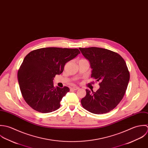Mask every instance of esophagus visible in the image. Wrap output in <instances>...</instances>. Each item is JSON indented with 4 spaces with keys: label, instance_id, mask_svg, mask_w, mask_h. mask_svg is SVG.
Instances as JSON below:
<instances>
[{
    "label": "esophagus",
    "instance_id": "obj_1",
    "mask_svg": "<svg viewBox=\"0 0 148 148\" xmlns=\"http://www.w3.org/2000/svg\"><path fill=\"white\" fill-rule=\"evenodd\" d=\"M79 89L78 87H73V88H71V90H77Z\"/></svg>",
    "mask_w": 148,
    "mask_h": 148
}]
</instances>
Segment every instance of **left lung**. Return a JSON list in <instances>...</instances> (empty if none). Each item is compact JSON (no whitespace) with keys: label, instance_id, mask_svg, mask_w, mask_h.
Masks as SVG:
<instances>
[{"label":"left lung","instance_id":"left-lung-1","mask_svg":"<svg viewBox=\"0 0 148 148\" xmlns=\"http://www.w3.org/2000/svg\"><path fill=\"white\" fill-rule=\"evenodd\" d=\"M79 50L89 60L91 77L100 81L96 92L86 89V95L81 99V104L94 114L108 113L118 105L127 89L130 74L126 62L118 53L108 49L92 47Z\"/></svg>","mask_w":148,"mask_h":148}]
</instances>
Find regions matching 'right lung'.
<instances>
[{
	"mask_svg": "<svg viewBox=\"0 0 148 148\" xmlns=\"http://www.w3.org/2000/svg\"><path fill=\"white\" fill-rule=\"evenodd\" d=\"M79 54L78 49L46 47L33 50L25 57L18 79L22 95L31 108L43 113L59 109L70 89L55 88L54 78L63 72L66 63Z\"/></svg>",
	"mask_w": 148,
	"mask_h": 148,
	"instance_id": "add662e5",
	"label": "right lung"
}]
</instances>
